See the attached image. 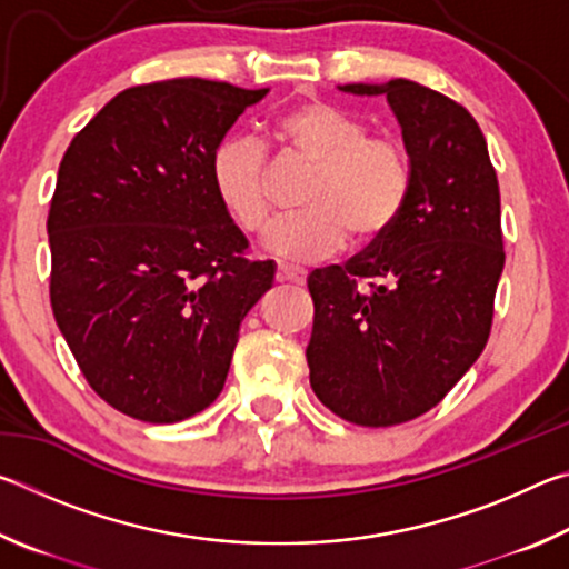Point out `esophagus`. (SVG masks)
Returning <instances> with one entry per match:
<instances>
[{
    "label": "esophagus",
    "instance_id": "34e87169",
    "mask_svg": "<svg viewBox=\"0 0 569 569\" xmlns=\"http://www.w3.org/2000/svg\"><path fill=\"white\" fill-rule=\"evenodd\" d=\"M276 281H278V283L303 286V283H306V271H301V268H291V266H278Z\"/></svg>",
    "mask_w": 569,
    "mask_h": 569
}]
</instances>
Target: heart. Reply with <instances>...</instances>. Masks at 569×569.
I'll list each match as a JSON object with an SVG mask.
<instances>
[{"instance_id":"1","label":"heart","mask_w":569,"mask_h":569,"mask_svg":"<svg viewBox=\"0 0 569 569\" xmlns=\"http://www.w3.org/2000/svg\"><path fill=\"white\" fill-rule=\"evenodd\" d=\"M273 138L288 156L316 168L303 216L283 220L266 248L288 263H316L346 246H373L397 226L411 192V166L397 140L369 138L366 124L329 102H301L278 114ZM210 180L226 213L246 230L271 226V166L248 138L220 140L210 156Z\"/></svg>"}]
</instances>
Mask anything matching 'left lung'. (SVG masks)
<instances>
[{"label":"left lung","mask_w":569,"mask_h":569,"mask_svg":"<svg viewBox=\"0 0 569 569\" xmlns=\"http://www.w3.org/2000/svg\"><path fill=\"white\" fill-rule=\"evenodd\" d=\"M383 94L401 128L411 192L379 243L308 276L311 389L359 427H393L447 397L479 359L505 268L499 182L477 120L411 80L339 84Z\"/></svg>","instance_id":"1"}]
</instances>
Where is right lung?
<instances>
[{
  "label": "right lung",
  "mask_w": 569,
  "mask_h": 569,
  "mask_svg": "<svg viewBox=\"0 0 569 569\" xmlns=\"http://www.w3.org/2000/svg\"><path fill=\"white\" fill-rule=\"evenodd\" d=\"M263 90L178 77L130 88L74 134L47 233L54 321L100 397L176 423L218 399L240 321L273 286L210 180Z\"/></svg>",
  "instance_id": "right-lung-1"
}]
</instances>
